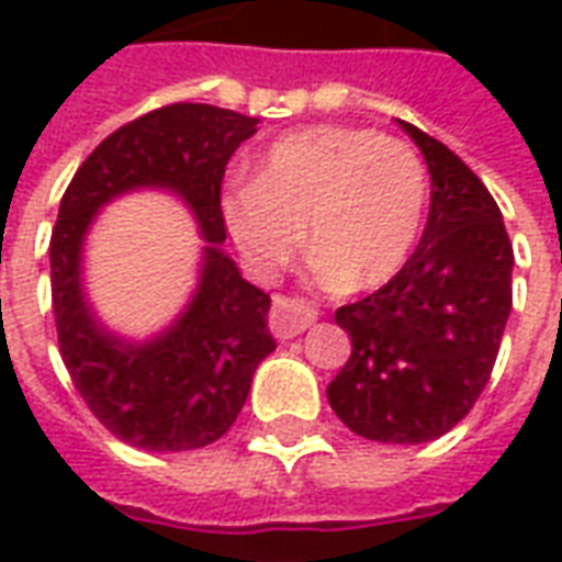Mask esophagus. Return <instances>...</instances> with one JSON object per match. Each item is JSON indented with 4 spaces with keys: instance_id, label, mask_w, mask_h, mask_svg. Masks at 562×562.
<instances>
[{
    "instance_id": "esophagus-1",
    "label": "esophagus",
    "mask_w": 562,
    "mask_h": 562,
    "mask_svg": "<svg viewBox=\"0 0 562 562\" xmlns=\"http://www.w3.org/2000/svg\"><path fill=\"white\" fill-rule=\"evenodd\" d=\"M316 318H318L316 306L310 304V301H304V297H292V294H280V297H273V310H270V330H273L280 340H289V337L304 334Z\"/></svg>"
}]
</instances>
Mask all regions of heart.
<instances>
[{"mask_svg":"<svg viewBox=\"0 0 562 562\" xmlns=\"http://www.w3.org/2000/svg\"><path fill=\"white\" fill-rule=\"evenodd\" d=\"M427 210V168L409 144L373 128L310 126L270 144L252 183L222 195L246 261L282 268L304 244L325 277L379 289L413 256Z\"/></svg>","mask_w":562,"mask_h":562,"instance_id":"1","label":"heart"}]
</instances>
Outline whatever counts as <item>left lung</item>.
<instances>
[{"label":"left lung","mask_w":562,"mask_h":562,"mask_svg":"<svg viewBox=\"0 0 562 562\" xmlns=\"http://www.w3.org/2000/svg\"><path fill=\"white\" fill-rule=\"evenodd\" d=\"M401 126L430 168V216L401 273L337 310L352 355L328 403L364 439L430 442L467 418L491 379L515 252L487 186L442 140Z\"/></svg>","instance_id":"left-lung-1"}]
</instances>
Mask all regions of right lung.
Here are the masks:
<instances>
[{
  "mask_svg": "<svg viewBox=\"0 0 562 562\" xmlns=\"http://www.w3.org/2000/svg\"><path fill=\"white\" fill-rule=\"evenodd\" d=\"M256 128V116L213 104H165L108 135L59 201L50 234L59 355L92 415L128 446L189 451L216 442L244 409L256 367L277 349L270 294L222 252L225 165ZM138 184H165L183 196L209 246L199 292L178 325L132 347L94 325L79 292V246L94 210Z\"/></svg>",
  "mask_w": 562,
  "mask_h": 562,
  "instance_id": "right-lung-1",
  "label": "right lung"
}]
</instances>
